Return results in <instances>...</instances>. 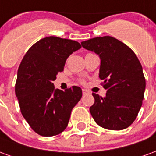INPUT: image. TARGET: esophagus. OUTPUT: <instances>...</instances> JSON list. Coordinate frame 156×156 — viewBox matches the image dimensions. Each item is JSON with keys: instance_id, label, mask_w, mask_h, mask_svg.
<instances>
[{"instance_id": "esophagus-1", "label": "esophagus", "mask_w": 156, "mask_h": 156, "mask_svg": "<svg viewBox=\"0 0 156 156\" xmlns=\"http://www.w3.org/2000/svg\"><path fill=\"white\" fill-rule=\"evenodd\" d=\"M88 93V91L87 89H84V88H83V94H87Z\"/></svg>"}]
</instances>
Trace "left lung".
Returning a JSON list of instances; mask_svg holds the SVG:
<instances>
[{
    "instance_id": "1",
    "label": "left lung",
    "mask_w": 156,
    "mask_h": 156,
    "mask_svg": "<svg viewBox=\"0 0 156 156\" xmlns=\"http://www.w3.org/2000/svg\"><path fill=\"white\" fill-rule=\"evenodd\" d=\"M100 58L99 78L107 89L102 98L93 93L89 111L97 124L110 130L126 129L136 119L142 105L145 79L137 56L128 46L109 36L81 42Z\"/></svg>"
}]
</instances>
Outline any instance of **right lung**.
<instances>
[{"mask_svg":"<svg viewBox=\"0 0 156 156\" xmlns=\"http://www.w3.org/2000/svg\"><path fill=\"white\" fill-rule=\"evenodd\" d=\"M81 48L76 41L47 37L32 45L17 71L16 95L22 116L36 133L53 136L67 128L72 109L82 98L78 86L62 91L52 82L67 58Z\"/></svg>","mask_w":156,"mask_h":156,"instance_id":"obj_1","label":"right lung"}]
</instances>
